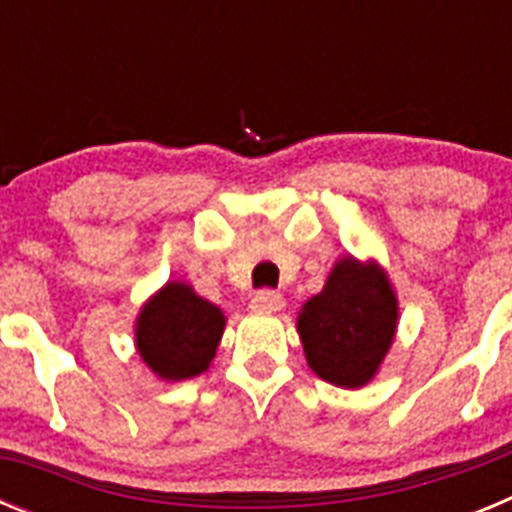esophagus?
I'll return each mask as SVG.
<instances>
[{"instance_id":"obj_1","label":"esophagus","mask_w":512,"mask_h":512,"mask_svg":"<svg viewBox=\"0 0 512 512\" xmlns=\"http://www.w3.org/2000/svg\"><path fill=\"white\" fill-rule=\"evenodd\" d=\"M251 307L256 312H277L284 307V297L279 295V292H274V289H259V292L253 295Z\"/></svg>"}]
</instances>
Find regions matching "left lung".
I'll return each mask as SVG.
<instances>
[{"instance_id":"left-lung-1","label":"left lung","mask_w":512,"mask_h":512,"mask_svg":"<svg viewBox=\"0 0 512 512\" xmlns=\"http://www.w3.org/2000/svg\"><path fill=\"white\" fill-rule=\"evenodd\" d=\"M397 325V300L382 269L343 259L323 292L297 318L310 369L338 387H361L377 374Z\"/></svg>"}]
</instances>
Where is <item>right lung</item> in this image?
<instances>
[{
    "label": "right lung",
    "instance_id": "obj_1",
    "mask_svg": "<svg viewBox=\"0 0 512 512\" xmlns=\"http://www.w3.org/2000/svg\"><path fill=\"white\" fill-rule=\"evenodd\" d=\"M223 325V312L212 302L171 282L140 310L135 343L158 377L189 379L210 366Z\"/></svg>",
    "mask_w": 512,
    "mask_h": 512
}]
</instances>
